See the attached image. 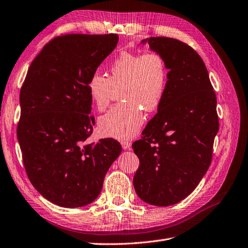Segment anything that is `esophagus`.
<instances>
[{"label": "esophagus", "mask_w": 248, "mask_h": 248, "mask_svg": "<svg viewBox=\"0 0 248 248\" xmlns=\"http://www.w3.org/2000/svg\"><path fill=\"white\" fill-rule=\"evenodd\" d=\"M121 145H122V148L124 150H129L131 148V142L128 141V140H122Z\"/></svg>", "instance_id": "34e87169"}]
</instances>
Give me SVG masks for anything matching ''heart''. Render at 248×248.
Masks as SVG:
<instances>
[{"mask_svg":"<svg viewBox=\"0 0 248 248\" xmlns=\"http://www.w3.org/2000/svg\"><path fill=\"white\" fill-rule=\"evenodd\" d=\"M108 78L92 74L87 92L99 111L108 107L114 89H120L119 103L98 120L104 137L128 140L136 136L145 121L144 110L152 112L160 107L168 86L169 72L163 57L155 51H122L108 68Z\"/></svg>","mask_w":248,"mask_h":248,"instance_id":"obj_1","label":"heart"}]
</instances>
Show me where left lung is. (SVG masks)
I'll return each instance as SVG.
<instances>
[{
	"mask_svg": "<svg viewBox=\"0 0 248 248\" xmlns=\"http://www.w3.org/2000/svg\"><path fill=\"white\" fill-rule=\"evenodd\" d=\"M150 49L169 69L168 86L157 114L134 141L140 159L133 185L150 205H175L196 189L212 160L219 129L216 95L204 61L188 44L150 37Z\"/></svg>",
	"mask_w": 248,
	"mask_h": 248,
	"instance_id": "8db88e82",
	"label": "left lung"
}]
</instances>
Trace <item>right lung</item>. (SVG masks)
Masks as SVG:
<instances>
[{
  "label": "right lung",
  "mask_w": 248,
  "mask_h": 248,
  "mask_svg": "<svg viewBox=\"0 0 248 248\" xmlns=\"http://www.w3.org/2000/svg\"><path fill=\"white\" fill-rule=\"evenodd\" d=\"M117 34H67L44 46L20 89L17 140L28 178L65 208L91 204L122 151L114 139L87 144L95 118L87 82L115 49Z\"/></svg>",
  "instance_id": "1"
}]
</instances>
